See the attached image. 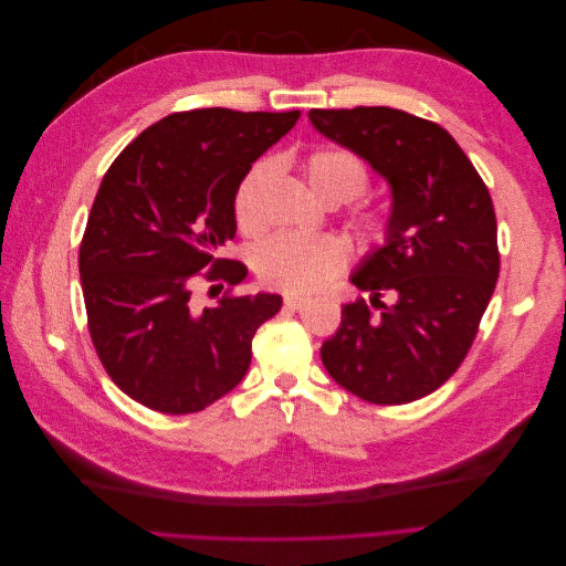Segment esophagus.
Returning a JSON list of instances; mask_svg holds the SVG:
<instances>
[{
  "instance_id": "1",
  "label": "esophagus",
  "mask_w": 566,
  "mask_h": 566,
  "mask_svg": "<svg viewBox=\"0 0 566 566\" xmlns=\"http://www.w3.org/2000/svg\"><path fill=\"white\" fill-rule=\"evenodd\" d=\"M306 302H310V297H300V295H285V300H283L285 310H290V312H300Z\"/></svg>"
}]
</instances>
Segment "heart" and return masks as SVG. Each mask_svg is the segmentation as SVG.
<instances>
[{"label": "heart", "mask_w": 566, "mask_h": 566, "mask_svg": "<svg viewBox=\"0 0 566 566\" xmlns=\"http://www.w3.org/2000/svg\"><path fill=\"white\" fill-rule=\"evenodd\" d=\"M312 193L325 205H342L361 196L370 172L361 156L342 146H321L302 163ZM273 179L271 163H256L235 188L233 212L241 231L256 233L264 227L260 198ZM354 227L370 243H382L389 217L378 208L354 210ZM347 264V245L337 235L279 233L254 250V271L266 285L285 293H312L328 283Z\"/></svg>", "instance_id": "obj_1"}]
</instances>
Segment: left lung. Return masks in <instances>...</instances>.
Instances as JSON below:
<instances>
[{"mask_svg":"<svg viewBox=\"0 0 566 566\" xmlns=\"http://www.w3.org/2000/svg\"><path fill=\"white\" fill-rule=\"evenodd\" d=\"M312 125L354 150L391 188L385 245L352 283L370 293L342 306L323 342L331 378L370 403H408L447 382L468 356L501 271L489 188L453 136L387 106L310 111ZM395 302L385 305L379 295Z\"/></svg>","mask_w":566,"mask_h":566,"instance_id":"1","label":"left lung"}]
</instances>
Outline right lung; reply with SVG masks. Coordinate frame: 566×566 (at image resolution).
<instances>
[{"instance_id":"add662e5","label":"right lung","mask_w":566,"mask_h":566,"mask_svg":"<svg viewBox=\"0 0 566 566\" xmlns=\"http://www.w3.org/2000/svg\"><path fill=\"white\" fill-rule=\"evenodd\" d=\"M300 111L198 108L163 117L119 153L98 186L80 245L94 349L127 397L169 416L198 413L245 378L256 328L279 295H229L198 312L200 271L238 285L219 260L235 235V188L295 127Z\"/></svg>"}]
</instances>
